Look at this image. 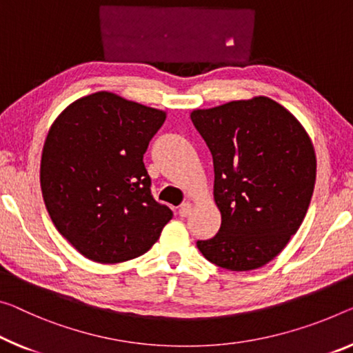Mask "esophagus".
Returning a JSON list of instances; mask_svg holds the SVG:
<instances>
[{
  "label": "esophagus",
  "mask_w": 353,
  "mask_h": 353,
  "mask_svg": "<svg viewBox=\"0 0 353 353\" xmlns=\"http://www.w3.org/2000/svg\"><path fill=\"white\" fill-rule=\"evenodd\" d=\"M191 211H192V203L191 202H184L180 207V210H178V213H180L181 218H186V216L191 214Z\"/></svg>",
  "instance_id": "34e87169"
}]
</instances>
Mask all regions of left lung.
<instances>
[{"label": "left lung", "instance_id": "8db88e82", "mask_svg": "<svg viewBox=\"0 0 353 353\" xmlns=\"http://www.w3.org/2000/svg\"><path fill=\"white\" fill-rule=\"evenodd\" d=\"M213 156L221 229L197 241L230 271L267 265L300 229L316 184V151L301 123L265 96L191 113Z\"/></svg>", "mask_w": 353, "mask_h": 353}]
</instances>
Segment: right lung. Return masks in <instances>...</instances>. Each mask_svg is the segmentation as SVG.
Returning <instances> with one entry per match:
<instances>
[{
	"instance_id": "obj_1",
	"label": "right lung",
	"mask_w": 353,
	"mask_h": 353,
	"mask_svg": "<svg viewBox=\"0 0 353 353\" xmlns=\"http://www.w3.org/2000/svg\"><path fill=\"white\" fill-rule=\"evenodd\" d=\"M165 112L108 91L74 101L47 134L41 189L57 230L86 259L120 263L159 240L172 210L143 164Z\"/></svg>"
}]
</instances>
